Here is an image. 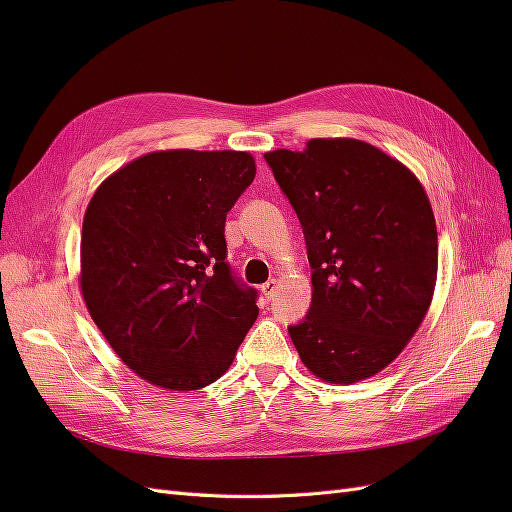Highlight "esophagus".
<instances>
[{"mask_svg":"<svg viewBox=\"0 0 512 512\" xmlns=\"http://www.w3.org/2000/svg\"><path fill=\"white\" fill-rule=\"evenodd\" d=\"M262 290V297H265L267 301H271L273 299V294H275V290H277V282L275 280H269L265 286L260 288Z\"/></svg>","mask_w":512,"mask_h":512,"instance_id":"34e87169","label":"esophagus"}]
</instances>
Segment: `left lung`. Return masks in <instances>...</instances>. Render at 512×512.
<instances>
[{
    "label": "left lung",
    "mask_w": 512,
    "mask_h": 512,
    "mask_svg": "<svg viewBox=\"0 0 512 512\" xmlns=\"http://www.w3.org/2000/svg\"><path fill=\"white\" fill-rule=\"evenodd\" d=\"M297 211L312 307L290 339L303 365L352 384L391 365L421 327L438 280V230L412 170L359 138L265 153Z\"/></svg>",
    "instance_id": "1"
}]
</instances>
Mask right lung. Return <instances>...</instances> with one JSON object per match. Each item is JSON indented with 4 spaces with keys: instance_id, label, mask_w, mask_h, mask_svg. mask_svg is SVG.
<instances>
[{
    "instance_id": "right-lung-1",
    "label": "right lung",
    "mask_w": 512,
    "mask_h": 512,
    "mask_svg": "<svg viewBox=\"0 0 512 512\" xmlns=\"http://www.w3.org/2000/svg\"><path fill=\"white\" fill-rule=\"evenodd\" d=\"M256 177L247 151H151L108 175L81 232L79 284L138 378L198 391L224 376L258 318L226 262V213Z\"/></svg>"
}]
</instances>
